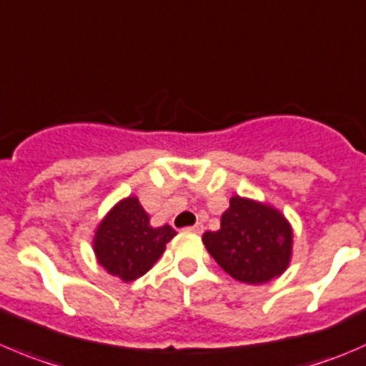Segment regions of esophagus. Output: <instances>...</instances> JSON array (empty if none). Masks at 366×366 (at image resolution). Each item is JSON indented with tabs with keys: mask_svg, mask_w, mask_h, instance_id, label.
I'll use <instances>...</instances> for the list:
<instances>
[{
	"mask_svg": "<svg viewBox=\"0 0 366 366\" xmlns=\"http://www.w3.org/2000/svg\"><path fill=\"white\" fill-rule=\"evenodd\" d=\"M186 230H191V232H194V234H200L202 230H204V225H202V223H194L193 227H187Z\"/></svg>",
	"mask_w": 366,
	"mask_h": 366,
	"instance_id": "obj_1",
	"label": "esophagus"
}]
</instances>
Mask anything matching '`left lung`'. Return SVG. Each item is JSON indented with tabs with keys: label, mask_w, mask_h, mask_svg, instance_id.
Wrapping results in <instances>:
<instances>
[{
	"label": "left lung",
	"mask_w": 366,
	"mask_h": 366,
	"mask_svg": "<svg viewBox=\"0 0 366 366\" xmlns=\"http://www.w3.org/2000/svg\"><path fill=\"white\" fill-rule=\"evenodd\" d=\"M205 248L239 282L264 285L279 277L292 255V229L285 216L268 205L230 198L216 232H205Z\"/></svg>",
	"instance_id": "8db88e82"
}]
</instances>
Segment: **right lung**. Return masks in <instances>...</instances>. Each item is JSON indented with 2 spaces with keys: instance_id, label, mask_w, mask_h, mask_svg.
Returning a JSON list of instances; mask_svg holds the SVG:
<instances>
[{
  "instance_id": "obj_1",
  "label": "right lung",
  "mask_w": 366,
  "mask_h": 366,
  "mask_svg": "<svg viewBox=\"0 0 366 366\" xmlns=\"http://www.w3.org/2000/svg\"><path fill=\"white\" fill-rule=\"evenodd\" d=\"M169 225L150 227V218L134 197L119 202L100 223L94 252L109 273L130 282L155 264L166 243L175 236Z\"/></svg>"
}]
</instances>
